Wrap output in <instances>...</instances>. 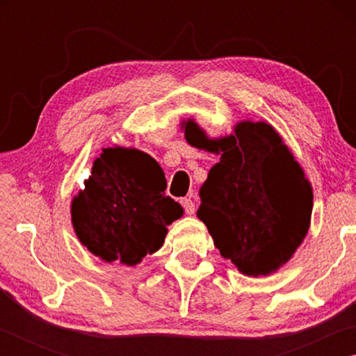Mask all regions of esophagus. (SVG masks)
Returning a JSON list of instances; mask_svg holds the SVG:
<instances>
[{"label": "esophagus", "instance_id": "obj_1", "mask_svg": "<svg viewBox=\"0 0 356 356\" xmlns=\"http://www.w3.org/2000/svg\"><path fill=\"white\" fill-rule=\"evenodd\" d=\"M180 204H182V207H184L186 215H193V213H195V210H196L195 202H193V201L190 200V197H184V200L180 201Z\"/></svg>", "mask_w": 356, "mask_h": 356}]
</instances>
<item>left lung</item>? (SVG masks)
Masks as SVG:
<instances>
[{
  "instance_id": "1",
  "label": "left lung",
  "mask_w": 356,
  "mask_h": 356,
  "mask_svg": "<svg viewBox=\"0 0 356 356\" xmlns=\"http://www.w3.org/2000/svg\"><path fill=\"white\" fill-rule=\"evenodd\" d=\"M185 138L221 152L197 210L221 256L248 276L275 272L305 238L312 212V188L291 150L265 122H240L236 135L210 141L188 120Z\"/></svg>"
}]
</instances>
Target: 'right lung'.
<instances>
[{"mask_svg":"<svg viewBox=\"0 0 356 356\" xmlns=\"http://www.w3.org/2000/svg\"><path fill=\"white\" fill-rule=\"evenodd\" d=\"M165 190V174L152 156L136 149H104L72 202L78 238L106 262H141L163 245L166 226L184 213Z\"/></svg>","mask_w":356,"mask_h":356,"instance_id":"right-lung-1","label":"right lung"}]
</instances>
